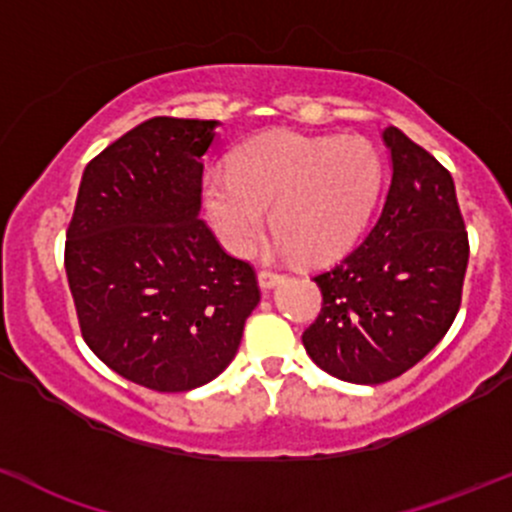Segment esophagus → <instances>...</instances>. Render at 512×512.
<instances>
[{
  "label": "esophagus",
  "instance_id": "obj_1",
  "mask_svg": "<svg viewBox=\"0 0 512 512\" xmlns=\"http://www.w3.org/2000/svg\"><path fill=\"white\" fill-rule=\"evenodd\" d=\"M257 282H260L262 289H272V287H277V284L284 282V274H279L274 270H260V274H257Z\"/></svg>",
  "mask_w": 512,
  "mask_h": 512
}]
</instances>
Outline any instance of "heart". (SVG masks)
<instances>
[{
	"label": "heart",
	"mask_w": 512,
	"mask_h": 512,
	"mask_svg": "<svg viewBox=\"0 0 512 512\" xmlns=\"http://www.w3.org/2000/svg\"><path fill=\"white\" fill-rule=\"evenodd\" d=\"M385 184V159L370 139L270 132L240 144L228 176L206 181V208L220 240L250 255L267 230L284 252L328 262L363 235Z\"/></svg>",
	"instance_id": "obj_1"
}]
</instances>
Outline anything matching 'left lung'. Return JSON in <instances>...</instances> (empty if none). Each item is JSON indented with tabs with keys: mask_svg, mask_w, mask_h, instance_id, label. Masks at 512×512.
Segmentation results:
<instances>
[{
	"mask_svg": "<svg viewBox=\"0 0 512 512\" xmlns=\"http://www.w3.org/2000/svg\"><path fill=\"white\" fill-rule=\"evenodd\" d=\"M392 181L373 228L341 262L314 274L321 311L306 353L333 378L380 385L417 365L461 306L469 233L454 179L397 127L383 132Z\"/></svg>",
	"mask_w": 512,
	"mask_h": 512,
	"instance_id": "obj_1",
	"label": "left lung"
}]
</instances>
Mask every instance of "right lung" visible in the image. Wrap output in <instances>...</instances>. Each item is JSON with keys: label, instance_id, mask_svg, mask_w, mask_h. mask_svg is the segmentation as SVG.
Instances as JSON below:
<instances>
[{"label": "right lung", "instance_id": "1", "mask_svg": "<svg viewBox=\"0 0 512 512\" xmlns=\"http://www.w3.org/2000/svg\"><path fill=\"white\" fill-rule=\"evenodd\" d=\"M215 125L154 117L129 129L85 166L66 230L83 341L157 392L218 378L260 301L255 267L228 255L198 215Z\"/></svg>", "mask_w": 512, "mask_h": 512}]
</instances>
